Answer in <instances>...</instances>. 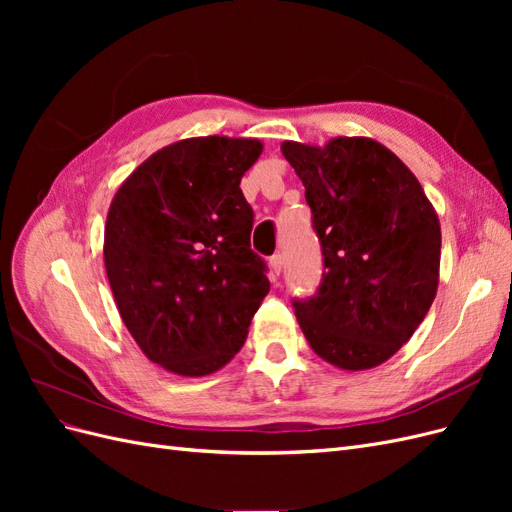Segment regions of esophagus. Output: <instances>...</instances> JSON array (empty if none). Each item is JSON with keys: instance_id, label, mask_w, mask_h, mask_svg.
<instances>
[{"instance_id": "1", "label": "esophagus", "mask_w": 512, "mask_h": 512, "mask_svg": "<svg viewBox=\"0 0 512 512\" xmlns=\"http://www.w3.org/2000/svg\"><path fill=\"white\" fill-rule=\"evenodd\" d=\"M269 267H271L273 277L280 275V273H282V267H284V260H282V256H280V254H273V256L269 258Z\"/></svg>"}]
</instances>
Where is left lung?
<instances>
[{
    "label": "left lung",
    "mask_w": 512,
    "mask_h": 512,
    "mask_svg": "<svg viewBox=\"0 0 512 512\" xmlns=\"http://www.w3.org/2000/svg\"><path fill=\"white\" fill-rule=\"evenodd\" d=\"M305 185L322 252L312 297L292 299L312 350L359 371L384 363L427 316L438 290L440 222L421 183L371 138L284 143Z\"/></svg>",
    "instance_id": "obj_1"
}]
</instances>
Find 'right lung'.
<instances>
[{
    "mask_svg": "<svg viewBox=\"0 0 512 512\" xmlns=\"http://www.w3.org/2000/svg\"><path fill=\"white\" fill-rule=\"evenodd\" d=\"M262 151L205 136L153 153L108 209L104 265L119 314L149 361L179 376L224 367L267 297L239 183Z\"/></svg>",
    "mask_w": 512,
    "mask_h": 512,
    "instance_id": "1",
    "label": "right lung"
}]
</instances>
